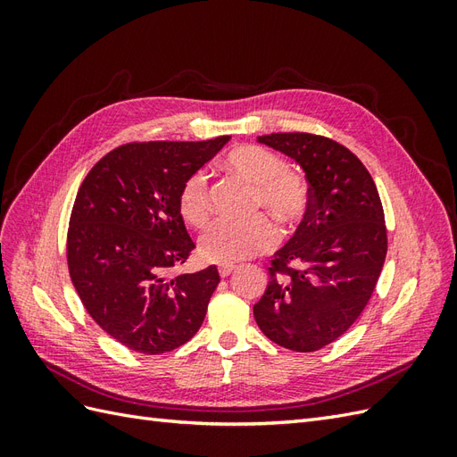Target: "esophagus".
<instances>
[{"mask_svg": "<svg viewBox=\"0 0 457 457\" xmlns=\"http://www.w3.org/2000/svg\"><path fill=\"white\" fill-rule=\"evenodd\" d=\"M234 270H237V267H234V265H219L220 278H227V276H230Z\"/></svg>", "mask_w": 457, "mask_h": 457, "instance_id": "34e87169", "label": "esophagus"}]
</instances>
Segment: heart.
<instances>
[{"label":"heart","mask_w":457,"mask_h":457,"mask_svg":"<svg viewBox=\"0 0 457 457\" xmlns=\"http://www.w3.org/2000/svg\"><path fill=\"white\" fill-rule=\"evenodd\" d=\"M227 170L253 187V212L270 213L284 228L297 227L311 207V187L305 177L286 170V162L274 152L244 145L227 156ZM179 213L187 225L204 228L210 223L213 205L207 177L196 171L187 177L179 190ZM278 240L272 220L257 215L247 223H217L204 232L198 252L207 262L232 265L269 252Z\"/></svg>","instance_id":"1"}]
</instances>
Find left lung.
<instances>
[{
  "label": "left lung",
  "instance_id": "1",
  "mask_svg": "<svg viewBox=\"0 0 457 457\" xmlns=\"http://www.w3.org/2000/svg\"><path fill=\"white\" fill-rule=\"evenodd\" d=\"M257 141L294 158L311 207L274 253L255 322L270 341L312 353L347 331L376 289L386 255L379 192L353 152L322 135L270 133Z\"/></svg>",
  "mask_w": 457,
  "mask_h": 457
}]
</instances>
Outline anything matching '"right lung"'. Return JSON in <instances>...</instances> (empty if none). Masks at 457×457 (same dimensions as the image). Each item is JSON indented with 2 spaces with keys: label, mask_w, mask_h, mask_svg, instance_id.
Returning <instances> with one entry per match:
<instances>
[{
  "label": "right lung",
  "mask_w": 457,
  "mask_h": 457,
  "mask_svg": "<svg viewBox=\"0 0 457 457\" xmlns=\"http://www.w3.org/2000/svg\"><path fill=\"white\" fill-rule=\"evenodd\" d=\"M228 139L121 145L81 183L68 227V270L89 316L123 347L170 353L200 329L220 278L215 265L168 278L196 247L177 200L187 177Z\"/></svg>",
  "instance_id": "right-lung-1"
}]
</instances>
